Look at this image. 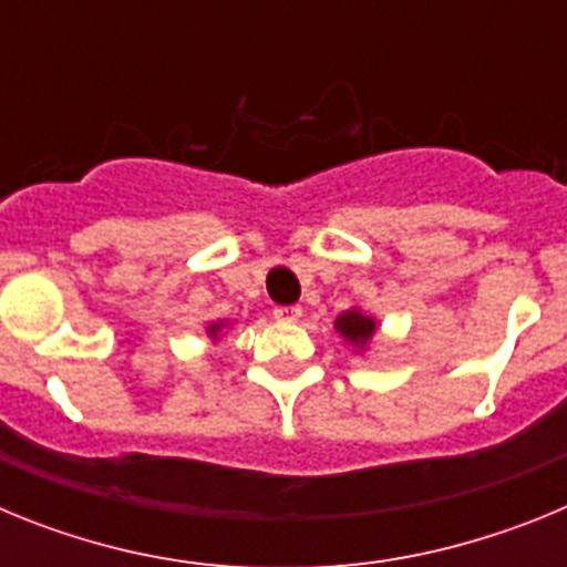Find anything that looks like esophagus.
<instances>
[{
	"label": "esophagus",
	"mask_w": 567,
	"mask_h": 567,
	"mask_svg": "<svg viewBox=\"0 0 567 567\" xmlns=\"http://www.w3.org/2000/svg\"><path fill=\"white\" fill-rule=\"evenodd\" d=\"M272 315L278 320H298L300 315H303V309H300L298 303H295V307H275Z\"/></svg>",
	"instance_id": "1"
}]
</instances>
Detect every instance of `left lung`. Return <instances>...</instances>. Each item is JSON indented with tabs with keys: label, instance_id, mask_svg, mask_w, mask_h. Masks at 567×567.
<instances>
[{
	"label": "left lung",
	"instance_id": "8db88e82",
	"mask_svg": "<svg viewBox=\"0 0 567 567\" xmlns=\"http://www.w3.org/2000/svg\"><path fill=\"white\" fill-rule=\"evenodd\" d=\"M334 327H338V332L343 334L346 340H352V343H365V340L374 334V320L365 318V315H360V312H354V309L352 312L340 315Z\"/></svg>",
	"mask_w": 567,
	"mask_h": 567
}]
</instances>
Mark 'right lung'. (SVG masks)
Segmentation results:
<instances>
[{"label":"right lung","mask_w":567,"mask_h":567,"mask_svg":"<svg viewBox=\"0 0 567 567\" xmlns=\"http://www.w3.org/2000/svg\"><path fill=\"white\" fill-rule=\"evenodd\" d=\"M215 329H218V327H213V332H215Z\"/></svg>","instance_id":"add662e5"}]
</instances>
